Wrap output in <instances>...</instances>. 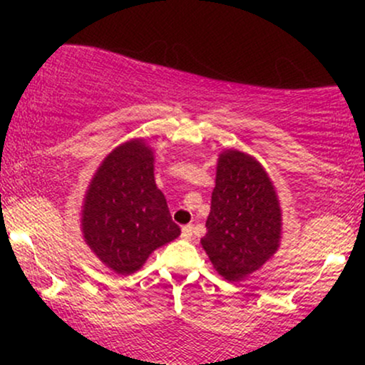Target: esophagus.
I'll return each mask as SVG.
<instances>
[{
  "label": "esophagus",
  "mask_w": 365,
  "mask_h": 365,
  "mask_svg": "<svg viewBox=\"0 0 365 365\" xmlns=\"http://www.w3.org/2000/svg\"><path fill=\"white\" fill-rule=\"evenodd\" d=\"M192 232H194V226L192 225H185L182 228V237L185 238V240H190L192 238Z\"/></svg>",
  "instance_id": "esophagus-1"
}]
</instances>
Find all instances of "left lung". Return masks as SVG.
Segmentation results:
<instances>
[{
	"instance_id": "left-lung-1",
	"label": "left lung",
	"mask_w": 365,
	"mask_h": 365,
	"mask_svg": "<svg viewBox=\"0 0 365 365\" xmlns=\"http://www.w3.org/2000/svg\"><path fill=\"white\" fill-rule=\"evenodd\" d=\"M282 206L273 180L254 156L225 149L206 237L200 245L226 282H242L269 261L282 242Z\"/></svg>"
}]
</instances>
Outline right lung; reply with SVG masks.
Wrapping results in <instances>:
<instances>
[{
    "mask_svg": "<svg viewBox=\"0 0 365 365\" xmlns=\"http://www.w3.org/2000/svg\"><path fill=\"white\" fill-rule=\"evenodd\" d=\"M83 242L116 274H132L159 247L180 237L154 180V149L130 139L103 159L81 211Z\"/></svg>",
    "mask_w": 365,
    "mask_h": 365,
    "instance_id": "obj_1",
    "label": "right lung"
}]
</instances>
